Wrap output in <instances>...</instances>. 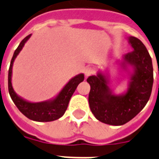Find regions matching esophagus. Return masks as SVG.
Instances as JSON below:
<instances>
[{
    "label": "esophagus",
    "mask_w": 159,
    "mask_h": 159,
    "mask_svg": "<svg viewBox=\"0 0 159 159\" xmlns=\"http://www.w3.org/2000/svg\"><path fill=\"white\" fill-rule=\"evenodd\" d=\"M94 73V68L92 67H87L86 69H85V76L86 77H89L91 75H92Z\"/></svg>",
    "instance_id": "obj_1"
}]
</instances>
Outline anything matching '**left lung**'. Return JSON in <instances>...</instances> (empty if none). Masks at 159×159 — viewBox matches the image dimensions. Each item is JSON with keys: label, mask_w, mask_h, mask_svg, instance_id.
Instances as JSON below:
<instances>
[{"label": "left lung", "mask_w": 159, "mask_h": 159, "mask_svg": "<svg viewBox=\"0 0 159 159\" xmlns=\"http://www.w3.org/2000/svg\"><path fill=\"white\" fill-rule=\"evenodd\" d=\"M128 41L133 51L119 60V65L128 75L125 92L115 94L109 87L110 78L106 72L99 71L87 79L91 86L88 102L92 114L98 120L111 125H122L132 120L143 110L152 92L153 69L150 55L139 39L130 36Z\"/></svg>", "instance_id": "8db88e82"}]
</instances>
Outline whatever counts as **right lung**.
<instances>
[{
  "label": "right lung",
  "mask_w": 159,
  "mask_h": 159,
  "mask_svg": "<svg viewBox=\"0 0 159 159\" xmlns=\"http://www.w3.org/2000/svg\"><path fill=\"white\" fill-rule=\"evenodd\" d=\"M31 34L26 36L21 41L18 48H16L14 53L8 73L9 93L15 105L19 109V111L30 120L38 121V122H48V121L56 120L64 115L72 94L74 93L78 84L80 82H83L84 80V74L80 73L72 77V79H70L69 82L65 85L59 93L53 99L41 102H30L18 96L14 91L11 83L12 67L15 59L18 56L20 52L22 50L25 43L29 40Z\"/></svg>",
  "instance_id": "add662e5"
}]
</instances>
